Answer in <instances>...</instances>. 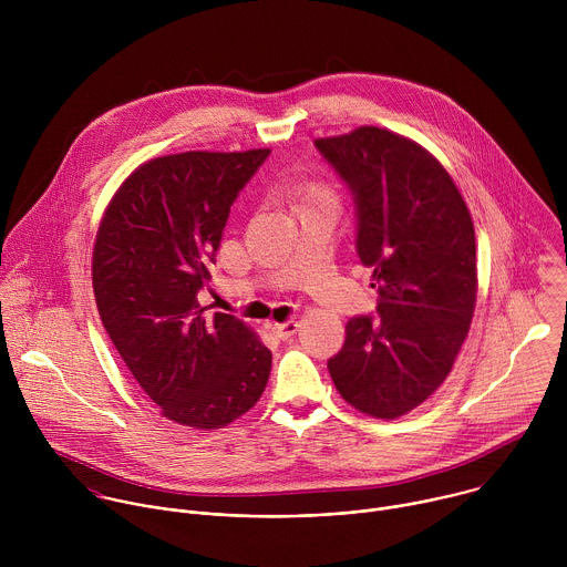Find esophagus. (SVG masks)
Returning <instances> with one entry per match:
<instances>
[{
  "instance_id": "esophagus-1",
  "label": "esophagus",
  "mask_w": 567,
  "mask_h": 567,
  "mask_svg": "<svg viewBox=\"0 0 567 567\" xmlns=\"http://www.w3.org/2000/svg\"><path fill=\"white\" fill-rule=\"evenodd\" d=\"M271 332L278 337V339H282V341H287V339H291L296 332H298V322L296 320H285V322H274L271 326Z\"/></svg>"
}]
</instances>
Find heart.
I'll list each match as a JSON object with an SVG mask.
<instances>
[{"label": "heart", "mask_w": 567, "mask_h": 567, "mask_svg": "<svg viewBox=\"0 0 567 567\" xmlns=\"http://www.w3.org/2000/svg\"><path fill=\"white\" fill-rule=\"evenodd\" d=\"M320 197H332V193H330V188H326L322 184H316V182H309V184H305L302 188L296 190L298 204H305V202H311V199H320Z\"/></svg>", "instance_id": "b5f03b06"}]
</instances>
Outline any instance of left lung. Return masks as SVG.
Masks as SVG:
<instances>
[{
    "instance_id": "1",
    "label": "left lung",
    "mask_w": 567,
    "mask_h": 567,
    "mask_svg": "<svg viewBox=\"0 0 567 567\" xmlns=\"http://www.w3.org/2000/svg\"><path fill=\"white\" fill-rule=\"evenodd\" d=\"M316 147L352 188L357 251L379 293V318H352L328 368L352 409L396 420L444 383L468 334L473 219L446 168L409 136L361 125Z\"/></svg>"
}]
</instances>
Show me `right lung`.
<instances>
[{
    "label": "right lung",
    "instance_id": "right-lung-1",
    "mask_svg": "<svg viewBox=\"0 0 567 567\" xmlns=\"http://www.w3.org/2000/svg\"><path fill=\"white\" fill-rule=\"evenodd\" d=\"M190 150L154 156L118 186L99 224L92 282L103 328L161 415L224 429L262 396L271 350L245 320L204 316L230 204L267 158Z\"/></svg>",
    "mask_w": 567,
    "mask_h": 567
}]
</instances>
